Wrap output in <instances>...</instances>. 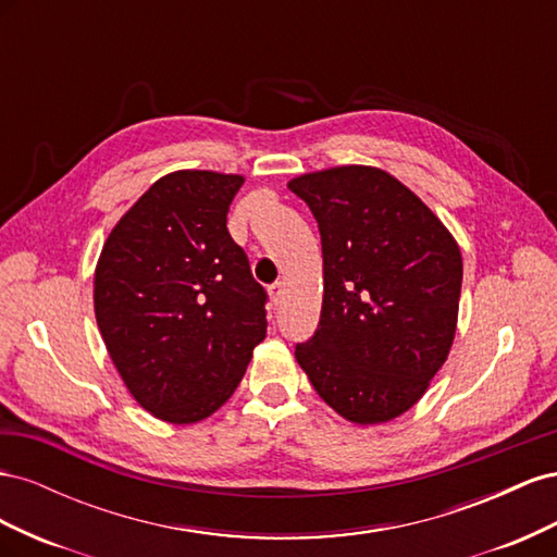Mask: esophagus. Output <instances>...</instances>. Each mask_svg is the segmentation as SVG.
Segmentation results:
<instances>
[{
	"label": "esophagus",
	"mask_w": 557,
	"mask_h": 557,
	"mask_svg": "<svg viewBox=\"0 0 557 557\" xmlns=\"http://www.w3.org/2000/svg\"><path fill=\"white\" fill-rule=\"evenodd\" d=\"M269 295H272V305L278 307L281 299H283V283L278 281V283H274V285H269Z\"/></svg>",
	"instance_id": "34e87169"
}]
</instances>
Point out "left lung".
<instances>
[{
	"label": "left lung",
	"instance_id": "obj_1",
	"mask_svg": "<svg viewBox=\"0 0 557 557\" xmlns=\"http://www.w3.org/2000/svg\"><path fill=\"white\" fill-rule=\"evenodd\" d=\"M323 244L325 295L295 358L346 420L385 423L446 362L462 288L460 248L407 185L374 166L293 178Z\"/></svg>",
	"mask_w": 557,
	"mask_h": 557
}]
</instances>
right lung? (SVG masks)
<instances>
[{"label": "right lung", "mask_w": 557, "mask_h": 557, "mask_svg": "<svg viewBox=\"0 0 557 557\" xmlns=\"http://www.w3.org/2000/svg\"><path fill=\"white\" fill-rule=\"evenodd\" d=\"M244 178L174 172L113 227L95 272V315L127 391L188 425L237 391L267 334V290L227 232Z\"/></svg>", "instance_id": "1"}]
</instances>
